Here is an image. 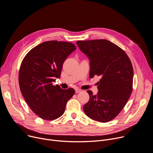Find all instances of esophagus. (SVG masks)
<instances>
[{
	"instance_id": "obj_1",
	"label": "esophagus",
	"mask_w": 153,
	"mask_h": 153,
	"mask_svg": "<svg viewBox=\"0 0 153 153\" xmlns=\"http://www.w3.org/2000/svg\"><path fill=\"white\" fill-rule=\"evenodd\" d=\"M80 91H81V90H79V89H76V90H75V92H76V93H80Z\"/></svg>"
}]
</instances>
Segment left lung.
<instances>
[{
  "instance_id": "obj_1",
  "label": "left lung",
  "mask_w": 153,
  "mask_h": 153,
  "mask_svg": "<svg viewBox=\"0 0 153 153\" xmlns=\"http://www.w3.org/2000/svg\"><path fill=\"white\" fill-rule=\"evenodd\" d=\"M76 43L90 60V78L101 77L96 95L87 91L90 99L83 111L94 120L108 122L120 113L132 93V63L122 49L108 40H78Z\"/></svg>"
}]
</instances>
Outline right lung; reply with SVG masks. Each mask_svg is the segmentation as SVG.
<instances>
[{"mask_svg": "<svg viewBox=\"0 0 153 153\" xmlns=\"http://www.w3.org/2000/svg\"><path fill=\"white\" fill-rule=\"evenodd\" d=\"M76 49L71 42L51 40L31 49L22 62L19 73L20 91L31 110L40 118L53 120L65 112L75 90L53 85L65 59Z\"/></svg>", "mask_w": 153, "mask_h": 153, "instance_id": "1", "label": "right lung"}]
</instances>
